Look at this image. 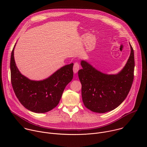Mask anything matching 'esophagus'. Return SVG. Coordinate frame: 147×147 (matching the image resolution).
Returning a JSON list of instances; mask_svg holds the SVG:
<instances>
[{"instance_id": "34e87169", "label": "esophagus", "mask_w": 147, "mask_h": 147, "mask_svg": "<svg viewBox=\"0 0 147 147\" xmlns=\"http://www.w3.org/2000/svg\"><path fill=\"white\" fill-rule=\"evenodd\" d=\"M80 69V65L78 62L74 63L73 66V71L74 73H77Z\"/></svg>"}]
</instances>
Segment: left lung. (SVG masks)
Returning <instances> with one entry per match:
<instances>
[{
    "label": "left lung",
    "mask_w": 147,
    "mask_h": 147,
    "mask_svg": "<svg viewBox=\"0 0 147 147\" xmlns=\"http://www.w3.org/2000/svg\"><path fill=\"white\" fill-rule=\"evenodd\" d=\"M131 53L124 68L117 74H106L100 72L84 60L78 72L82 85V99L85 107L96 113L111 111L127 97L134 79V55L130 44Z\"/></svg>",
    "instance_id": "8db88e82"
}]
</instances>
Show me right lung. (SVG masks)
Listing matches in <instances>:
<instances>
[{
  "instance_id": "1",
  "label": "right lung",
  "mask_w": 147,
  "mask_h": 147,
  "mask_svg": "<svg viewBox=\"0 0 147 147\" xmlns=\"http://www.w3.org/2000/svg\"><path fill=\"white\" fill-rule=\"evenodd\" d=\"M15 45L11 55L10 71L11 84L17 98L31 112L45 113L51 111L57 105L66 86L73 79V63L62 67L42 81L30 80L21 74L16 66Z\"/></svg>"
}]
</instances>
